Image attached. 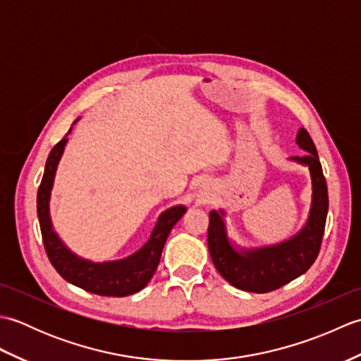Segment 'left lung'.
Wrapping results in <instances>:
<instances>
[{"label":"left lung","mask_w":361,"mask_h":361,"mask_svg":"<svg viewBox=\"0 0 361 361\" xmlns=\"http://www.w3.org/2000/svg\"><path fill=\"white\" fill-rule=\"evenodd\" d=\"M296 144L307 153L290 161L307 167L312 183L309 216L296 234L278 243L242 247L229 235L226 211L209 212V255L217 271L235 288L252 293L276 290L304 274L318 256L329 211L327 185L315 144L302 127L298 130Z\"/></svg>","instance_id":"1"}]
</instances>
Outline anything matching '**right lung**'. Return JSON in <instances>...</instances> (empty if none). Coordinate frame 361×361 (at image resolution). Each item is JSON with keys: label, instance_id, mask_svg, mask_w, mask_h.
Here are the masks:
<instances>
[{"label": "right lung", "instance_id": "right-lung-1", "mask_svg": "<svg viewBox=\"0 0 361 361\" xmlns=\"http://www.w3.org/2000/svg\"><path fill=\"white\" fill-rule=\"evenodd\" d=\"M80 118L73 122V126ZM60 142L54 145L48 159H46L44 173L37 194V216L40 221L43 245L52 267L73 286L90 291V293L101 296H128L142 290L152 279L159 264L161 252H163L167 235L171 234L173 225L185 216L188 208L185 204H175L172 208L163 211L158 216L153 226L149 240L142 247L124 259L104 260L94 262L82 257L68 247L60 239L51 219V192L56 180V172L60 159L63 157L68 144V135Z\"/></svg>", "mask_w": 361, "mask_h": 361}]
</instances>
